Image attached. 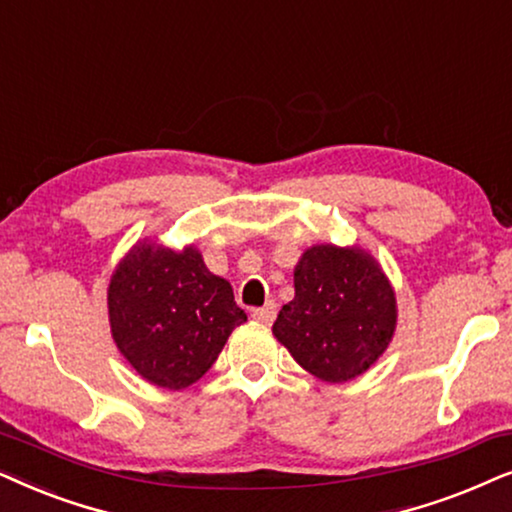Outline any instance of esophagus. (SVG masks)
Returning <instances> with one entry per match:
<instances>
[{
    "instance_id": "esophagus-1",
    "label": "esophagus",
    "mask_w": 512,
    "mask_h": 512,
    "mask_svg": "<svg viewBox=\"0 0 512 512\" xmlns=\"http://www.w3.org/2000/svg\"><path fill=\"white\" fill-rule=\"evenodd\" d=\"M252 318L257 320V323H264V325H271L276 318V304L274 302H267L260 309H252Z\"/></svg>"
}]
</instances>
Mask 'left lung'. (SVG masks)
<instances>
[{"instance_id": "left-lung-1", "label": "left lung", "mask_w": 512, "mask_h": 512, "mask_svg": "<svg viewBox=\"0 0 512 512\" xmlns=\"http://www.w3.org/2000/svg\"><path fill=\"white\" fill-rule=\"evenodd\" d=\"M398 325L395 290L381 264L358 245L320 243L295 264V299L278 313L274 337L327 384L370 370Z\"/></svg>"}]
</instances>
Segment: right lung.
<instances>
[{
  "label": "right lung",
  "instance_id": "obj_1",
  "mask_svg": "<svg viewBox=\"0 0 512 512\" xmlns=\"http://www.w3.org/2000/svg\"><path fill=\"white\" fill-rule=\"evenodd\" d=\"M112 339L149 384L182 391L206 374L234 327L248 320L231 283L196 245L166 248L142 238L121 257L107 288Z\"/></svg>",
  "mask_w": 512,
  "mask_h": 512
}]
</instances>
